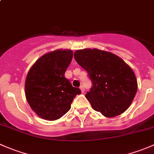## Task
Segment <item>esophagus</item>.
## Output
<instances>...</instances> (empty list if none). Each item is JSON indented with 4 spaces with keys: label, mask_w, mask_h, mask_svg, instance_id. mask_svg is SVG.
<instances>
[{
    "label": "esophagus",
    "mask_w": 154,
    "mask_h": 154,
    "mask_svg": "<svg viewBox=\"0 0 154 154\" xmlns=\"http://www.w3.org/2000/svg\"><path fill=\"white\" fill-rule=\"evenodd\" d=\"M80 90H81V91L82 92H84V91H85V88H84V86H83V85H82V86H80Z\"/></svg>",
    "instance_id": "1"
}]
</instances>
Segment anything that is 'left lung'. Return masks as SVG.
<instances>
[{"mask_svg":"<svg viewBox=\"0 0 154 154\" xmlns=\"http://www.w3.org/2000/svg\"><path fill=\"white\" fill-rule=\"evenodd\" d=\"M74 57L92 82L86 94L91 107L106 118L125 112L138 88L133 69L119 56L97 48L77 50Z\"/></svg>","mask_w":154,"mask_h":154,"instance_id":"8db88e82","label":"left lung"}]
</instances>
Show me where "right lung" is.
<instances>
[{
  "mask_svg": "<svg viewBox=\"0 0 154 154\" xmlns=\"http://www.w3.org/2000/svg\"><path fill=\"white\" fill-rule=\"evenodd\" d=\"M73 51L58 49L42 56L29 68L25 80V96L29 106L41 119L55 121L71 109L80 88L65 77Z\"/></svg>",
  "mask_w": 154,
  "mask_h": 154,
  "instance_id": "add662e5",
  "label": "right lung"
}]
</instances>
